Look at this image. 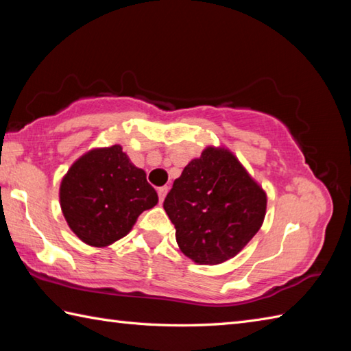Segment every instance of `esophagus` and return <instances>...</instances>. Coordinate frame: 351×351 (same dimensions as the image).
Instances as JSON below:
<instances>
[{
    "label": "esophagus",
    "instance_id": "34e87169",
    "mask_svg": "<svg viewBox=\"0 0 351 351\" xmlns=\"http://www.w3.org/2000/svg\"><path fill=\"white\" fill-rule=\"evenodd\" d=\"M167 191H169V187H160V189H158V197H160V202H162L164 197H166Z\"/></svg>",
    "mask_w": 351,
    "mask_h": 351
}]
</instances>
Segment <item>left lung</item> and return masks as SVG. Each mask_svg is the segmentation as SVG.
Instances as JSON below:
<instances>
[{"mask_svg": "<svg viewBox=\"0 0 351 351\" xmlns=\"http://www.w3.org/2000/svg\"><path fill=\"white\" fill-rule=\"evenodd\" d=\"M162 206L184 255L214 265L234 258L255 237L267 196L232 154L206 147L175 180Z\"/></svg>", "mask_w": 351, "mask_h": 351, "instance_id": "8db88e82", "label": "left lung"}]
</instances>
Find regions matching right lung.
<instances>
[{"label":"right lung","mask_w":351,"mask_h":351,"mask_svg":"<svg viewBox=\"0 0 351 351\" xmlns=\"http://www.w3.org/2000/svg\"><path fill=\"white\" fill-rule=\"evenodd\" d=\"M156 202L145 170L134 166L119 145L81 156L60 185L66 221L80 240L95 247L125 237L138 215Z\"/></svg>","instance_id":"1"}]
</instances>
